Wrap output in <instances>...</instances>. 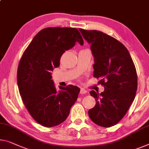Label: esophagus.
Listing matches in <instances>:
<instances>
[{
  "mask_svg": "<svg viewBox=\"0 0 149 149\" xmlns=\"http://www.w3.org/2000/svg\"><path fill=\"white\" fill-rule=\"evenodd\" d=\"M87 93V91L84 90V89H81L80 90V94H85Z\"/></svg>",
  "mask_w": 149,
  "mask_h": 149,
  "instance_id": "34e87169",
  "label": "esophagus"
}]
</instances>
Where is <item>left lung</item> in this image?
Masks as SVG:
<instances>
[{"mask_svg": "<svg viewBox=\"0 0 149 149\" xmlns=\"http://www.w3.org/2000/svg\"><path fill=\"white\" fill-rule=\"evenodd\" d=\"M84 39L90 44L94 58V75L104 88L99 94H90L96 105L89 110L90 119L97 125L111 127L123 118L134 101L137 90V74L129 52L114 37L96 30L79 29Z\"/></svg>", "mask_w": 149, "mask_h": 149, "instance_id": "left-lung-1", "label": "left lung"}]
</instances>
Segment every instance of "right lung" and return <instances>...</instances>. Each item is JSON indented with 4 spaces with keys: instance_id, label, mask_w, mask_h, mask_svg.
Listing matches in <instances>:
<instances>
[{
    "instance_id": "1",
    "label": "right lung",
    "mask_w": 149,
    "mask_h": 149,
    "mask_svg": "<svg viewBox=\"0 0 149 149\" xmlns=\"http://www.w3.org/2000/svg\"><path fill=\"white\" fill-rule=\"evenodd\" d=\"M76 42L84 45L77 29H43L34 37L20 60L17 70L20 94L31 116L45 127L65 121L78 97V87L59 86L57 90L52 76L53 69L59 66L63 53Z\"/></svg>"
}]
</instances>
